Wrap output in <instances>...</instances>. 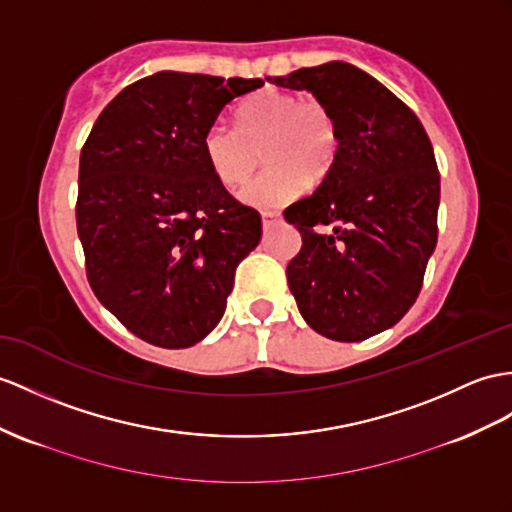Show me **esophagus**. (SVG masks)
<instances>
[{"label": "esophagus", "instance_id": "34e87169", "mask_svg": "<svg viewBox=\"0 0 512 512\" xmlns=\"http://www.w3.org/2000/svg\"><path fill=\"white\" fill-rule=\"evenodd\" d=\"M260 217H263V228L265 230H269L271 226H276V223L282 219L280 213H271V210H267V213H263Z\"/></svg>", "mask_w": 512, "mask_h": 512}]
</instances>
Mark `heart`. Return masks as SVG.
Returning <instances> with one entry per match:
<instances>
[{
  "mask_svg": "<svg viewBox=\"0 0 512 512\" xmlns=\"http://www.w3.org/2000/svg\"><path fill=\"white\" fill-rule=\"evenodd\" d=\"M204 156L219 182L239 189L263 156L267 169L241 191V202L260 210L289 204L334 167L341 147L339 121L317 97L263 89L245 97L228 121L210 123Z\"/></svg>",
  "mask_w": 512,
  "mask_h": 512,
  "instance_id": "1",
  "label": "heart"
}]
</instances>
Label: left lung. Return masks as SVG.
<instances>
[{"instance_id": "8db88e82", "label": "left lung", "mask_w": 512, "mask_h": 512, "mask_svg": "<svg viewBox=\"0 0 512 512\" xmlns=\"http://www.w3.org/2000/svg\"><path fill=\"white\" fill-rule=\"evenodd\" d=\"M267 80L310 91L339 121L334 167L313 195L284 210L302 234L286 280L315 332L365 341L415 304L436 247L441 178L432 143L400 97L347 62Z\"/></svg>"}]
</instances>
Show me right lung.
Returning <instances> with one entry per match:
<instances>
[{
  "instance_id": "right-lung-1",
  "label": "right lung",
  "mask_w": 512,
  "mask_h": 512,
  "mask_svg": "<svg viewBox=\"0 0 512 512\" xmlns=\"http://www.w3.org/2000/svg\"><path fill=\"white\" fill-rule=\"evenodd\" d=\"M263 80L160 71L126 86L80 154L76 223L95 297L139 339L180 350L226 313L258 210L226 191L204 132Z\"/></svg>"
}]
</instances>
